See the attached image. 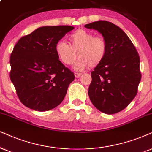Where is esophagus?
Returning a JSON list of instances; mask_svg holds the SVG:
<instances>
[{
    "label": "esophagus",
    "instance_id": "obj_1",
    "mask_svg": "<svg viewBox=\"0 0 152 152\" xmlns=\"http://www.w3.org/2000/svg\"><path fill=\"white\" fill-rule=\"evenodd\" d=\"M74 76L76 78H79L80 76H82V74H80V73H75Z\"/></svg>",
    "mask_w": 152,
    "mask_h": 152
}]
</instances>
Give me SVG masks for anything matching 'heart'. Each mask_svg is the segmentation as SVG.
I'll list each match as a JSON object with an SVG mask.
<instances>
[{"instance_id":"1","label":"heart","mask_w":152,"mask_h":152,"mask_svg":"<svg viewBox=\"0 0 152 152\" xmlns=\"http://www.w3.org/2000/svg\"><path fill=\"white\" fill-rule=\"evenodd\" d=\"M68 45L64 41H58L55 47L59 60L65 65L75 64L76 71L85 70L88 67L99 65L106 57L107 43L102 36H94L91 32L82 28L76 30L68 37Z\"/></svg>"}]
</instances>
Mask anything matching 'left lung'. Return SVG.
Wrapping results in <instances>:
<instances>
[{"label":"left lung","mask_w":152,"mask_h":152,"mask_svg":"<svg viewBox=\"0 0 152 152\" xmlns=\"http://www.w3.org/2000/svg\"><path fill=\"white\" fill-rule=\"evenodd\" d=\"M85 27L97 30L107 43L106 57L91 72L88 95L98 110L116 114L137 95L141 80L139 55L129 37L113 23L98 21Z\"/></svg>","instance_id":"obj_1"}]
</instances>
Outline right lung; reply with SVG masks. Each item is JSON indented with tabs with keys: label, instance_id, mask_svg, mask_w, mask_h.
I'll list each match as a JSON object with an SVG mask.
<instances>
[{
	"label": "right lung",
	"instance_id": "obj_1",
	"mask_svg": "<svg viewBox=\"0 0 152 152\" xmlns=\"http://www.w3.org/2000/svg\"><path fill=\"white\" fill-rule=\"evenodd\" d=\"M72 26H42L23 36L11 53L10 80L24 106L45 111L64 99L74 73L59 60L55 47Z\"/></svg>",
	"mask_w": 152,
	"mask_h": 152
}]
</instances>
